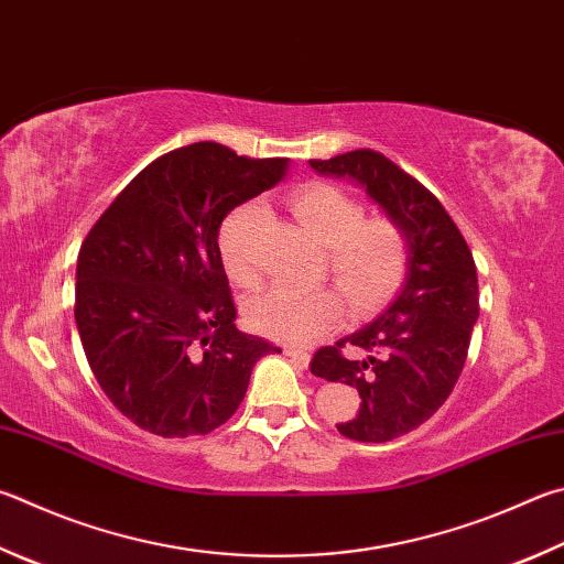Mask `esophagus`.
Here are the masks:
<instances>
[{"label":"esophagus","instance_id":"esophagus-1","mask_svg":"<svg viewBox=\"0 0 564 564\" xmlns=\"http://www.w3.org/2000/svg\"><path fill=\"white\" fill-rule=\"evenodd\" d=\"M285 355H289L291 357V360H295V362H299L301 367H308L311 365V355L308 352H305V350H299V347H285V350H283Z\"/></svg>","mask_w":564,"mask_h":564}]
</instances>
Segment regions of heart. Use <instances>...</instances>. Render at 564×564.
<instances>
[{
	"mask_svg": "<svg viewBox=\"0 0 564 564\" xmlns=\"http://www.w3.org/2000/svg\"><path fill=\"white\" fill-rule=\"evenodd\" d=\"M293 212L313 237L327 247V265L355 305L370 313L392 295L406 271V241L394 221L365 219V209L333 184H308L293 194ZM265 221L259 202H247L224 219L219 253L229 279L239 285L259 281L256 237ZM343 299L333 289H273L253 295L247 321L256 333L281 343H311L340 323Z\"/></svg>",
	"mask_w": 564,
	"mask_h": 564,
	"instance_id": "b5f03b06",
	"label": "heart"
}]
</instances>
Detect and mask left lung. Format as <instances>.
I'll list each match as a JSON object with an SVG mask.
<instances>
[{"mask_svg": "<svg viewBox=\"0 0 564 564\" xmlns=\"http://www.w3.org/2000/svg\"><path fill=\"white\" fill-rule=\"evenodd\" d=\"M317 175L360 184L406 241V271L392 303L360 330L317 350L311 372L345 382L360 412L337 432L355 442H392L424 424L446 402L464 370L478 321V275L464 237L432 192L375 150L311 160ZM360 346L362 361L345 358Z\"/></svg>", "mask_w": 564, "mask_h": 564, "instance_id": "obj_1", "label": "left lung"}]
</instances>
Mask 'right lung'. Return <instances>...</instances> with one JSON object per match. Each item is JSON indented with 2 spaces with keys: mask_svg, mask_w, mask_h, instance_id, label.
<instances>
[{
  "mask_svg": "<svg viewBox=\"0 0 564 564\" xmlns=\"http://www.w3.org/2000/svg\"><path fill=\"white\" fill-rule=\"evenodd\" d=\"M289 165L217 142L172 150L118 194L80 247L74 315L88 365L145 432H214L239 409L253 365L281 352L234 325L219 229Z\"/></svg>",
  "mask_w": 564,
  "mask_h": 564,
  "instance_id": "right-lung-1",
  "label": "right lung"
}]
</instances>
